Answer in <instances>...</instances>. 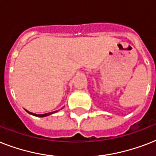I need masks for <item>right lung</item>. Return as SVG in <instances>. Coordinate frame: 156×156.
Here are the masks:
<instances>
[{
	"mask_svg": "<svg viewBox=\"0 0 156 156\" xmlns=\"http://www.w3.org/2000/svg\"><path fill=\"white\" fill-rule=\"evenodd\" d=\"M27 111V110H26ZM27 112H29L30 114H31V115H33V116H40V117H44V116H49V115H51V114L54 113V112H56L57 111H55V112H48V113H45V114H35L33 113V112H28L27 111Z\"/></svg>",
	"mask_w": 156,
	"mask_h": 156,
	"instance_id": "obj_1",
	"label": "right lung"
}]
</instances>
